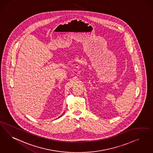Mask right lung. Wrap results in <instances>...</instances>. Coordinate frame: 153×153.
Wrapping results in <instances>:
<instances>
[{
    "mask_svg": "<svg viewBox=\"0 0 153 153\" xmlns=\"http://www.w3.org/2000/svg\"><path fill=\"white\" fill-rule=\"evenodd\" d=\"M61 116H62V115H61ZM61 117V116H60ZM60 117H59V118H60Z\"/></svg>",
    "mask_w": 153,
    "mask_h": 153,
    "instance_id": "right-lung-1",
    "label": "right lung"
}]
</instances>
